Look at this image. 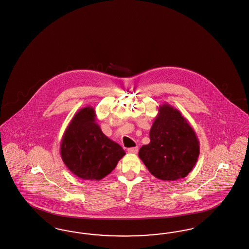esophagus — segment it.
<instances>
[{"label": "esophagus", "instance_id": "34e87169", "mask_svg": "<svg viewBox=\"0 0 249 249\" xmlns=\"http://www.w3.org/2000/svg\"><path fill=\"white\" fill-rule=\"evenodd\" d=\"M127 152H129V153H137V152H139V148H138V147L129 148V149L127 150Z\"/></svg>", "mask_w": 249, "mask_h": 249}]
</instances>
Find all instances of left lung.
Segmentation results:
<instances>
[{"label": "left lung", "mask_w": 249, "mask_h": 249, "mask_svg": "<svg viewBox=\"0 0 249 249\" xmlns=\"http://www.w3.org/2000/svg\"><path fill=\"white\" fill-rule=\"evenodd\" d=\"M150 141L141 147L139 156L155 178L175 181L195 167L200 153L197 136L181 112L168 103L159 106Z\"/></svg>", "instance_id": "8db88e82"}]
</instances>
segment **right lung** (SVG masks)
I'll return each instance as SVG.
<instances>
[{"label": "right lung", "instance_id": "add662e5", "mask_svg": "<svg viewBox=\"0 0 249 249\" xmlns=\"http://www.w3.org/2000/svg\"><path fill=\"white\" fill-rule=\"evenodd\" d=\"M124 154L118 143L103 134L91 106L76 112L60 142L62 161L71 173L84 180L102 179Z\"/></svg>", "mask_w": 249, "mask_h": 249}]
</instances>
